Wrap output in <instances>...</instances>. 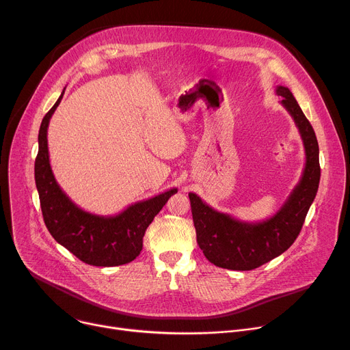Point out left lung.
Masks as SVG:
<instances>
[{
	"mask_svg": "<svg viewBox=\"0 0 350 350\" xmlns=\"http://www.w3.org/2000/svg\"><path fill=\"white\" fill-rule=\"evenodd\" d=\"M275 94L283 97L282 104L299 131L306 167L284 205L262 222H242L215 211L197 194H189L197 243L205 258L218 267L253 270L284 253L297 239L318 191L321 167L315 132L287 87L277 85Z\"/></svg>",
	"mask_w": 350,
	"mask_h": 350,
	"instance_id": "left-lung-1",
	"label": "left lung"
}]
</instances>
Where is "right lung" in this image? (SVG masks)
Instances as JSON below:
<instances>
[{
	"label": "right lung",
	"mask_w": 350,
	"mask_h": 350,
	"mask_svg": "<svg viewBox=\"0 0 350 350\" xmlns=\"http://www.w3.org/2000/svg\"><path fill=\"white\" fill-rule=\"evenodd\" d=\"M63 94L64 91L44 115L38 136L35 183L44 225L57 243L87 265L112 267L129 263L141 253L148 226L177 189L135 202L118 215H96L79 208L60 189L49 161L48 126Z\"/></svg>",
	"instance_id": "obj_1"
}]
</instances>
